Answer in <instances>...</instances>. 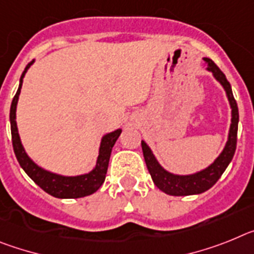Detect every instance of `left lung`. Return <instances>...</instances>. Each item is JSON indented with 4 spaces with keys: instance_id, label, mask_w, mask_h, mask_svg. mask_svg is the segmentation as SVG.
Here are the masks:
<instances>
[{
    "instance_id": "1",
    "label": "left lung",
    "mask_w": 254,
    "mask_h": 254,
    "mask_svg": "<svg viewBox=\"0 0 254 254\" xmlns=\"http://www.w3.org/2000/svg\"><path fill=\"white\" fill-rule=\"evenodd\" d=\"M203 60L207 65V70L212 72L216 80L219 81L225 89V93H226L229 103H230L231 124L230 129H229L228 142L225 144L221 153L219 154V157L216 158L208 167L200 170L198 173L190 174V175H176V174L169 173L167 170H165L158 164V161L156 160L148 144L144 140H142L143 156H144L145 165H147V169L151 174L154 185L160 190L170 194V195H193V194H200L208 190L221 178L226 167L230 164V161L233 160L235 149H237L239 111H238L237 101L233 96L231 85L224 72L217 67V65L211 59L204 57Z\"/></svg>"
}]
</instances>
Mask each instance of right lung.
Wrapping results in <instances>:
<instances>
[{
    "mask_svg": "<svg viewBox=\"0 0 254 254\" xmlns=\"http://www.w3.org/2000/svg\"><path fill=\"white\" fill-rule=\"evenodd\" d=\"M30 64H28L21 74L20 83L19 88L15 94L14 100L11 102L10 109V124H11V138H12V147H14L15 156L23 170L28 174L30 179L35 184L41 187L46 193L51 194L56 198H81L85 195H90L94 191L100 189L101 185L103 184L106 179V173H107V167H109L110 156L114 144L116 143L118 138L121 134V129L115 130L112 133L106 134L102 136L100 145V153L97 157L96 166L92 171L88 174L76 176H64L60 174H55L47 171V170L42 169L41 166L35 164L34 161L26 154L23 144H21L20 135L17 131L16 125V106L17 100H19V94H20L21 85H23V79L25 76V72L30 67Z\"/></svg>",
    "mask_w": 254,
    "mask_h": 254,
    "instance_id": "obj_1",
    "label": "right lung"
}]
</instances>
